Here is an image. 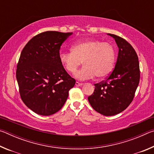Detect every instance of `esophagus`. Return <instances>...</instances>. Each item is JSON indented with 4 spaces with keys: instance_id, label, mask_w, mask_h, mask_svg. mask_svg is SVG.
I'll return each instance as SVG.
<instances>
[{
    "instance_id": "esophagus-1",
    "label": "esophagus",
    "mask_w": 154,
    "mask_h": 154,
    "mask_svg": "<svg viewBox=\"0 0 154 154\" xmlns=\"http://www.w3.org/2000/svg\"><path fill=\"white\" fill-rule=\"evenodd\" d=\"M75 85H76V86H82V85H83V83L76 82V83H75Z\"/></svg>"
}]
</instances>
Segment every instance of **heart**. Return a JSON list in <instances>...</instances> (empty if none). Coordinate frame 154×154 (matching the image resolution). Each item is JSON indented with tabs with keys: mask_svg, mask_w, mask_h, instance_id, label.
Returning a JSON list of instances; mask_svg holds the SVG:
<instances>
[{
	"mask_svg": "<svg viewBox=\"0 0 154 154\" xmlns=\"http://www.w3.org/2000/svg\"><path fill=\"white\" fill-rule=\"evenodd\" d=\"M71 52H61L60 61L64 69L75 74L82 64L84 65L75 75L79 80L97 77L102 79L110 75L116 63V49L111 44L98 39H86L72 45Z\"/></svg>",
	"mask_w": 154,
	"mask_h": 154,
	"instance_id": "heart-1",
	"label": "heart"
}]
</instances>
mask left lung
Segmentation results:
<instances>
[{"label": "left lung", "instance_id": "obj_1", "mask_svg": "<svg viewBox=\"0 0 154 154\" xmlns=\"http://www.w3.org/2000/svg\"><path fill=\"white\" fill-rule=\"evenodd\" d=\"M108 35L114 38L119 49L116 66L107 79L94 84V93L88 99L96 111L111 116L125 110L133 100L140 69L139 58L132 45L120 36Z\"/></svg>", "mask_w": 154, "mask_h": 154}]
</instances>
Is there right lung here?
I'll use <instances>...</instances> for the list:
<instances>
[{"label":"right lung","instance_id":"right-lung-1","mask_svg":"<svg viewBox=\"0 0 154 154\" xmlns=\"http://www.w3.org/2000/svg\"><path fill=\"white\" fill-rule=\"evenodd\" d=\"M72 32L46 31L34 36L21 52L16 78L21 98L41 116L60 109L75 84L60 61L62 44Z\"/></svg>","mask_w":154,"mask_h":154}]
</instances>
